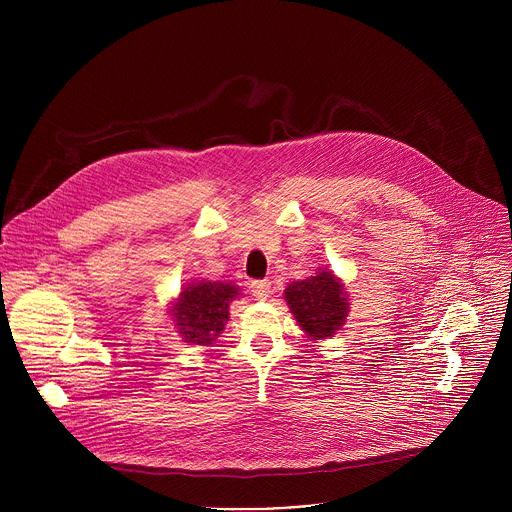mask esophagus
I'll return each instance as SVG.
<instances>
[{"instance_id":"esophagus-1","label":"esophagus","mask_w":512,"mask_h":512,"mask_svg":"<svg viewBox=\"0 0 512 512\" xmlns=\"http://www.w3.org/2000/svg\"><path fill=\"white\" fill-rule=\"evenodd\" d=\"M251 294H253V298L259 300V302L267 300L269 294H271V281H269V279L253 281V283H251Z\"/></svg>"}]
</instances>
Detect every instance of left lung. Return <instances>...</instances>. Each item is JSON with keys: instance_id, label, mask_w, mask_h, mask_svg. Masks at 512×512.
<instances>
[{"instance_id": "8db88e82", "label": "left lung", "mask_w": 512, "mask_h": 512, "mask_svg": "<svg viewBox=\"0 0 512 512\" xmlns=\"http://www.w3.org/2000/svg\"><path fill=\"white\" fill-rule=\"evenodd\" d=\"M283 298L310 340L332 338L342 330L350 312V298L344 281L328 267H318L308 279L289 283Z\"/></svg>"}]
</instances>
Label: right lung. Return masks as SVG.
<instances>
[{
    "instance_id": "right-lung-1",
    "label": "right lung",
    "mask_w": 512,
    "mask_h": 512,
    "mask_svg": "<svg viewBox=\"0 0 512 512\" xmlns=\"http://www.w3.org/2000/svg\"><path fill=\"white\" fill-rule=\"evenodd\" d=\"M241 296L233 281L192 279L170 304V318L184 342L210 346L229 322V308Z\"/></svg>"
}]
</instances>
